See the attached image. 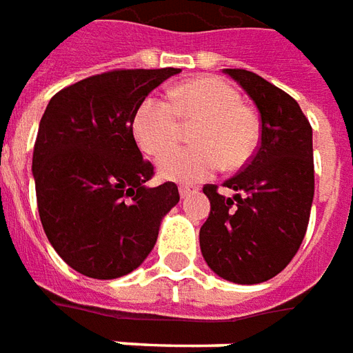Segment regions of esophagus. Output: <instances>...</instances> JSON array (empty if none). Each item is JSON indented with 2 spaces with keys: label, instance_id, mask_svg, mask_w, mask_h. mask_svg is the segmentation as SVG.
Listing matches in <instances>:
<instances>
[{
  "label": "esophagus",
  "instance_id": "obj_1",
  "mask_svg": "<svg viewBox=\"0 0 353 353\" xmlns=\"http://www.w3.org/2000/svg\"><path fill=\"white\" fill-rule=\"evenodd\" d=\"M179 190H181V196H182V197L190 196V194H192V192H194V190L190 188V186H181V188H179Z\"/></svg>",
  "mask_w": 353,
  "mask_h": 353
}]
</instances>
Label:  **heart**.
<instances>
[{
    "label": "heart",
    "mask_w": 353,
    "mask_h": 353,
    "mask_svg": "<svg viewBox=\"0 0 353 353\" xmlns=\"http://www.w3.org/2000/svg\"><path fill=\"white\" fill-rule=\"evenodd\" d=\"M200 121L194 132L197 147L172 148L180 136V119ZM132 132L146 154L159 156L157 169L163 179L199 182L219 171L222 163L237 169L252 156L259 144V121L241 104L239 92L219 77H199L171 91V101L148 94L139 104Z\"/></svg>",
    "instance_id": "obj_1"
}]
</instances>
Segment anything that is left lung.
<instances>
[{
    "label": "left lung",
    "instance_id": "8db88e82",
    "mask_svg": "<svg viewBox=\"0 0 353 353\" xmlns=\"http://www.w3.org/2000/svg\"><path fill=\"white\" fill-rule=\"evenodd\" d=\"M261 112L262 137L254 156L222 186L205 184L209 219L199 247L209 268L228 281L254 285L277 276L306 236L314 199L312 125L299 102L279 87L241 68L224 70Z\"/></svg>",
    "mask_w": 353,
    "mask_h": 353
}]
</instances>
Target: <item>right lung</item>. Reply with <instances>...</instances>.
<instances>
[{
    "label": "right lung",
    "instance_id": "obj_1",
    "mask_svg": "<svg viewBox=\"0 0 353 353\" xmlns=\"http://www.w3.org/2000/svg\"><path fill=\"white\" fill-rule=\"evenodd\" d=\"M179 72L97 74L64 87L45 108L32 157L37 211L52 249L83 276L116 279L139 268L181 199L174 182L146 186L154 165L132 134L139 104Z\"/></svg>",
    "mask_w": 353,
    "mask_h": 353
}]
</instances>
